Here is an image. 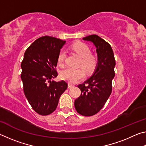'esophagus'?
Segmentation results:
<instances>
[{"mask_svg":"<svg viewBox=\"0 0 146 146\" xmlns=\"http://www.w3.org/2000/svg\"><path fill=\"white\" fill-rule=\"evenodd\" d=\"M73 86H74L72 85V84H70V83L68 84V88H73Z\"/></svg>","mask_w":146,"mask_h":146,"instance_id":"obj_1","label":"esophagus"}]
</instances>
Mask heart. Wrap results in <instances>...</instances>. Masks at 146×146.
<instances>
[{
	"label": "heart",
	"instance_id": "1",
	"mask_svg": "<svg viewBox=\"0 0 146 146\" xmlns=\"http://www.w3.org/2000/svg\"><path fill=\"white\" fill-rule=\"evenodd\" d=\"M73 50L82 57L79 66L82 67L88 73H91L95 70L98 64L97 56L91 53V49L87 44L83 42H76L72 45ZM66 51L61 50L58 53L57 63L60 67L64 66ZM85 72L82 68H66L61 71L60 77L70 83H76L84 78Z\"/></svg>",
	"mask_w": 146,
	"mask_h": 146
}]
</instances>
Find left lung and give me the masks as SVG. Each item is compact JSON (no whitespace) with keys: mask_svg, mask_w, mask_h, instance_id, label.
Wrapping results in <instances>:
<instances>
[{"mask_svg":"<svg viewBox=\"0 0 146 146\" xmlns=\"http://www.w3.org/2000/svg\"><path fill=\"white\" fill-rule=\"evenodd\" d=\"M82 39L96 46L98 64L93 75L78 86L81 95L75 101V108L79 114L90 117L100 111L111 93L115 59L110 44L97 35Z\"/></svg>","mask_w":146,"mask_h":146,"instance_id":"8db88e82","label":"left lung"}]
</instances>
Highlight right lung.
Returning a JSON list of instances; mask_svg holds the SVG:
<instances>
[{
	"label": "right lung",
	"mask_w": 146,
	"mask_h": 146,
	"mask_svg": "<svg viewBox=\"0 0 146 146\" xmlns=\"http://www.w3.org/2000/svg\"><path fill=\"white\" fill-rule=\"evenodd\" d=\"M65 42L53 36H41L26 49L21 62L24 95L33 110L40 115L52 113L68 88L65 81L51 80L58 75L57 57Z\"/></svg>",
	"instance_id": "add662e5"
}]
</instances>
